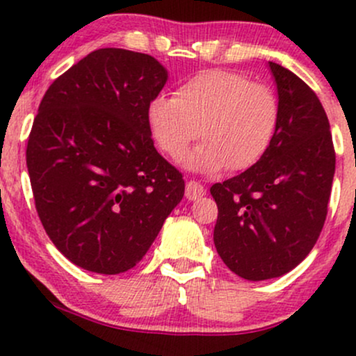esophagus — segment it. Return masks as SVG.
Instances as JSON below:
<instances>
[{"label":"esophagus","instance_id":"34e87169","mask_svg":"<svg viewBox=\"0 0 356 356\" xmlns=\"http://www.w3.org/2000/svg\"><path fill=\"white\" fill-rule=\"evenodd\" d=\"M207 193V190H204V186L202 183L198 181H188L186 183V191H185V196L190 202H195V200L202 198V196Z\"/></svg>","mask_w":356,"mask_h":356}]
</instances>
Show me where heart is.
I'll list each match as a JSON object with an SVG mask.
<instances>
[{"label":"heart","mask_w":356,"mask_h":356,"mask_svg":"<svg viewBox=\"0 0 356 356\" xmlns=\"http://www.w3.org/2000/svg\"><path fill=\"white\" fill-rule=\"evenodd\" d=\"M148 124L160 149L181 160L196 138H207L188 158L191 170H246L266 153L278 124V99L263 83L228 70H204L148 104Z\"/></svg>","instance_id":"heart-1"}]
</instances>
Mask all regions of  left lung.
I'll return each instance as SVG.
<instances>
[{
    "instance_id": "obj_1",
    "label": "left lung",
    "mask_w": 356,
    "mask_h": 356,
    "mask_svg": "<svg viewBox=\"0 0 356 356\" xmlns=\"http://www.w3.org/2000/svg\"><path fill=\"white\" fill-rule=\"evenodd\" d=\"M278 124L252 168L215 183L213 240L238 277L260 282L302 263L318 240L335 175V148L318 96L290 70L270 61Z\"/></svg>"
}]
</instances>
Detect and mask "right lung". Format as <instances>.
<instances>
[{"label":"right lung","mask_w":356,"mask_h":356,"mask_svg":"<svg viewBox=\"0 0 356 356\" xmlns=\"http://www.w3.org/2000/svg\"><path fill=\"white\" fill-rule=\"evenodd\" d=\"M166 79L149 54L102 48L41 99L26 146L29 181L46 235L79 268H133L185 195L146 116Z\"/></svg>","instance_id":"obj_1"}]
</instances>
